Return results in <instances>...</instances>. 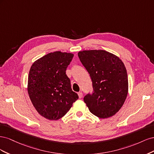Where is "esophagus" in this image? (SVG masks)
Segmentation results:
<instances>
[{"instance_id": "1", "label": "esophagus", "mask_w": 154, "mask_h": 154, "mask_svg": "<svg viewBox=\"0 0 154 154\" xmlns=\"http://www.w3.org/2000/svg\"><path fill=\"white\" fill-rule=\"evenodd\" d=\"M78 94L79 98H82V96H83V94H82V92H78Z\"/></svg>"}]
</instances>
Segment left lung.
<instances>
[{
	"label": "left lung",
	"mask_w": 154,
	"mask_h": 154,
	"mask_svg": "<svg viewBox=\"0 0 154 154\" xmlns=\"http://www.w3.org/2000/svg\"><path fill=\"white\" fill-rule=\"evenodd\" d=\"M78 55L92 82L93 93L83 99L88 110L102 119L112 117L122 108L128 94V76L123 62L101 49L83 50Z\"/></svg>",
	"instance_id": "obj_1"
}]
</instances>
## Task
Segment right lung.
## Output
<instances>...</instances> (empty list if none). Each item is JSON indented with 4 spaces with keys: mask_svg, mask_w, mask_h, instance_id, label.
<instances>
[{
    "mask_svg": "<svg viewBox=\"0 0 154 154\" xmlns=\"http://www.w3.org/2000/svg\"><path fill=\"white\" fill-rule=\"evenodd\" d=\"M72 53L55 51L36 60L30 68L27 92L38 114L58 120L67 114L78 99L66 74Z\"/></svg>",
    "mask_w": 154,
    "mask_h": 154,
    "instance_id": "obj_1",
    "label": "right lung"
}]
</instances>
